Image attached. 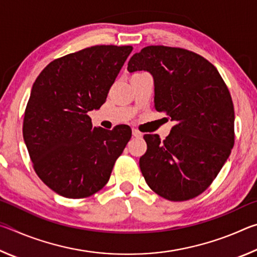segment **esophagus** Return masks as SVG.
Instances as JSON below:
<instances>
[{"label": "esophagus", "instance_id": "1", "mask_svg": "<svg viewBox=\"0 0 257 257\" xmlns=\"http://www.w3.org/2000/svg\"><path fill=\"white\" fill-rule=\"evenodd\" d=\"M133 136L136 138H141L143 136V134L141 132H138L137 129H133Z\"/></svg>", "mask_w": 257, "mask_h": 257}]
</instances>
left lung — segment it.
Listing matches in <instances>:
<instances>
[{
	"instance_id": "8db88e82",
	"label": "left lung",
	"mask_w": 257,
	"mask_h": 257,
	"mask_svg": "<svg viewBox=\"0 0 257 257\" xmlns=\"http://www.w3.org/2000/svg\"><path fill=\"white\" fill-rule=\"evenodd\" d=\"M128 71H149L154 106L175 121L170 135H145L139 168L150 188L173 202L205 191L234 143V111L219 71L203 56L179 47L147 46L135 53Z\"/></svg>"
}]
</instances>
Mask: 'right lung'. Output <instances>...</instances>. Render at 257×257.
<instances>
[{
    "label": "right lung",
    "instance_id": "1",
    "mask_svg": "<svg viewBox=\"0 0 257 257\" xmlns=\"http://www.w3.org/2000/svg\"><path fill=\"white\" fill-rule=\"evenodd\" d=\"M133 46L96 45L52 61L35 80L23 135L41 180L67 198L102 189L132 138L129 125L93 128L89 111L105 102Z\"/></svg>",
    "mask_w": 257,
    "mask_h": 257
}]
</instances>
